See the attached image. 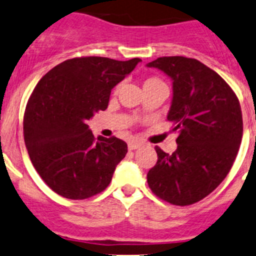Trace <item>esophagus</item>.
<instances>
[{
  "instance_id": "esophagus-1",
  "label": "esophagus",
  "mask_w": 256,
  "mask_h": 256,
  "mask_svg": "<svg viewBox=\"0 0 256 256\" xmlns=\"http://www.w3.org/2000/svg\"><path fill=\"white\" fill-rule=\"evenodd\" d=\"M142 142L140 140H138V139H133V140H130L128 143V148H129V150H134V149H138L139 146H142Z\"/></svg>"
}]
</instances>
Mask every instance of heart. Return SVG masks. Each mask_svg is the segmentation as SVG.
<instances>
[{"mask_svg": "<svg viewBox=\"0 0 256 256\" xmlns=\"http://www.w3.org/2000/svg\"><path fill=\"white\" fill-rule=\"evenodd\" d=\"M154 86H164V83L162 82L159 78H156V77L146 78V82H144V87H154Z\"/></svg>", "mask_w": 256, "mask_h": 256, "instance_id": "1", "label": "heart"}]
</instances>
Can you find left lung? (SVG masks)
<instances>
[{"label":"left lung","mask_w":256,"mask_h":256,"mask_svg":"<svg viewBox=\"0 0 256 256\" xmlns=\"http://www.w3.org/2000/svg\"><path fill=\"white\" fill-rule=\"evenodd\" d=\"M146 67L158 68L173 82L166 120L179 133L172 154L156 146L158 160L146 174L148 186L168 203L190 206L229 173L242 143V108L228 83L194 58L160 57Z\"/></svg>","instance_id":"1"}]
</instances>
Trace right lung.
<instances>
[{
    "mask_svg": "<svg viewBox=\"0 0 256 256\" xmlns=\"http://www.w3.org/2000/svg\"><path fill=\"white\" fill-rule=\"evenodd\" d=\"M139 62L73 58L37 83L24 112V143L34 169L53 192L80 200L110 186L127 143L116 136L96 139L87 122L107 110L113 88Z\"/></svg>",
    "mask_w": 256,
    "mask_h": 256,
    "instance_id": "right-lung-1",
    "label": "right lung"
}]
</instances>
